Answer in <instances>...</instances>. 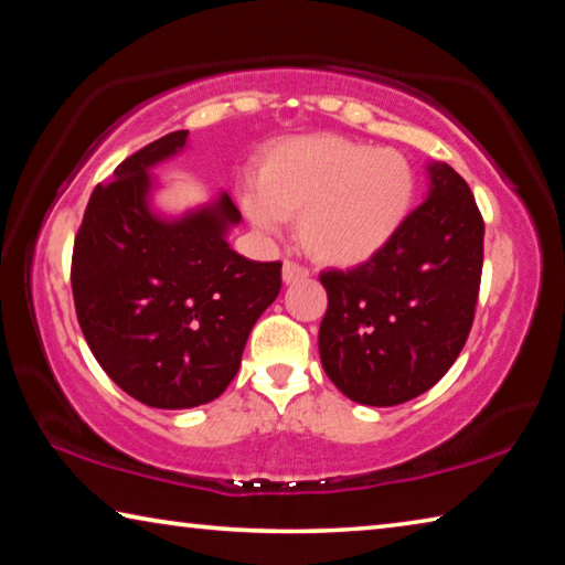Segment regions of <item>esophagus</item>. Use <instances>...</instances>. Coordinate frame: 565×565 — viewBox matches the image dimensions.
Returning a JSON list of instances; mask_svg holds the SVG:
<instances>
[{
    "mask_svg": "<svg viewBox=\"0 0 565 565\" xmlns=\"http://www.w3.org/2000/svg\"><path fill=\"white\" fill-rule=\"evenodd\" d=\"M309 276V269H303L301 264L296 262H284V269H281V279L284 284H294V281H301Z\"/></svg>",
    "mask_w": 565,
    "mask_h": 565,
    "instance_id": "esophagus-1",
    "label": "esophagus"
}]
</instances>
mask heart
Listing matches in <instances>:
<instances>
[{
    "mask_svg": "<svg viewBox=\"0 0 565 565\" xmlns=\"http://www.w3.org/2000/svg\"><path fill=\"white\" fill-rule=\"evenodd\" d=\"M256 189L242 194L254 226L279 232L284 216H301L299 234L313 259L353 266L374 259L406 226L418 181L396 149L311 134L266 151Z\"/></svg>",
    "mask_w": 565,
    "mask_h": 565,
    "instance_id": "b5f03b06",
    "label": "heart"
}]
</instances>
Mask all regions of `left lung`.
Here are the masks:
<instances>
[{"label": "left lung", "mask_w": 565, "mask_h": 565, "mask_svg": "<svg viewBox=\"0 0 565 565\" xmlns=\"http://www.w3.org/2000/svg\"><path fill=\"white\" fill-rule=\"evenodd\" d=\"M428 196L374 259L323 271L319 329L327 376L363 406H398L431 388L461 353L483 269V218L466 181L428 161Z\"/></svg>", "instance_id": "1"}]
</instances>
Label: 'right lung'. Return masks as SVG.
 Returning <instances> with one entry per match:
<instances>
[{
  "label": "right lung",
  "mask_w": 565,
  "mask_h": 565,
  "mask_svg": "<svg viewBox=\"0 0 565 565\" xmlns=\"http://www.w3.org/2000/svg\"><path fill=\"white\" fill-rule=\"evenodd\" d=\"M186 137L151 141L94 189L72 256L76 319L94 359L131 398L171 411L224 394L281 289V262H252L228 246L242 214L226 191L181 216L154 212L149 171Z\"/></svg>",
  "instance_id": "right-lung-1"
}]
</instances>
